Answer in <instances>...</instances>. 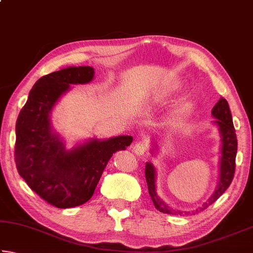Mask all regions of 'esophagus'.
Listing matches in <instances>:
<instances>
[{"label": "esophagus", "instance_id": "1", "mask_svg": "<svg viewBox=\"0 0 253 253\" xmlns=\"http://www.w3.org/2000/svg\"><path fill=\"white\" fill-rule=\"evenodd\" d=\"M148 147H149L148 140L147 139H142V140H139V142H137L134 145V147H132V151H134V153L136 154L137 156H142L147 152Z\"/></svg>", "mask_w": 253, "mask_h": 253}]
</instances>
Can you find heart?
<instances>
[{"mask_svg":"<svg viewBox=\"0 0 253 253\" xmlns=\"http://www.w3.org/2000/svg\"><path fill=\"white\" fill-rule=\"evenodd\" d=\"M173 90H175V87H173L172 89H170V90H169V91H173Z\"/></svg>","mask_w":253,"mask_h":253,"instance_id":"1","label":"heart"}]
</instances>
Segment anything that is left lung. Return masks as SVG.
Here are the masks:
<instances>
[{
  "instance_id": "1",
  "label": "left lung",
  "mask_w": 253,
  "mask_h": 253,
  "mask_svg": "<svg viewBox=\"0 0 253 253\" xmlns=\"http://www.w3.org/2000/svg\"><path fill=\"white\" fill-rule=\"evenodd\" d=\"M212 116L216 118L214 123L219 127V131L221 135V158H220V179L217 187L214 193L212 194L207 202L203 203L200 211H203L207 209L209 205L215 202L220 196L224 193L226 188L230 186L232 182L234 172H235V156H237L238 149V140L237 135H235V129L232 122V115H231L230 107L228 101L223 97L220 98L219 101L216 102L215 106L212 109ZM145 177H146L148 193L151 195L152 201L155 208L160 212L168 213V214H175V215H182V211L174 210L168 204L163 202L160 199V196L156 193V169L154 168L152 163H146L145 166ZM198 211V210H196Z\"/></svg>"
}]
</instances>
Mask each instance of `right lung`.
I'll use <instances>...</instances> for the list:
<instances>
[{
  "label": "right lung",
  "instance_id": "right-lung-1",
  "mask_svg": "<svg viewBox=\"0 0 253 253\" xmlns=\"http://www.w3.org/2000/svg\"><path fill=\"white\" fill-rule=\"evenodd\" d=\"M93 75L91 67H69L41 77L16 121L18 172L32 191L59 209L75 208L90 200L113 154L132 142L131 136L93 138L67 151L53 131L50 114L55 102L70 84L90 83Z\"/></svg>",
  "mask_w": 253,
  "mask_h": 253
}]
</instances>
